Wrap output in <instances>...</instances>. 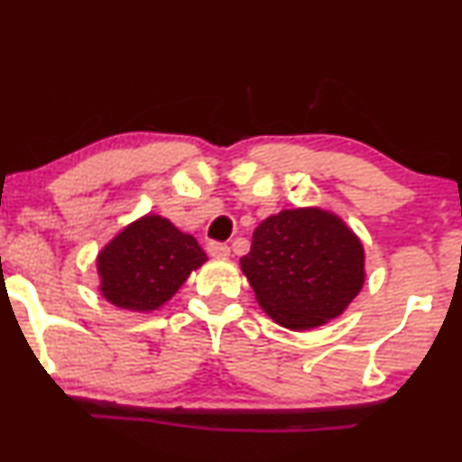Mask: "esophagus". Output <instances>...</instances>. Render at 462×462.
Masks as SVG:
<instances>
[{"mask_svg":"<svg viewBox=\"0 0 462 462\" xmlns=\"http://www.w3.org/2000/svg\"><path fill=\"white\" fill-rule=\"evenodd\" d=\"M207 252L210 255H215V258H227L230 255V247L226 245V243H219V241H210L207 245Z\"/></svg>","mask_w":462,"mask_h":462,"instance_id":"34e87169","label":"esophagus"}]
</instances>
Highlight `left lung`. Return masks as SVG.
<instances>
[{
	"mask_svg": "<svg viewBox=\"0 0 462 462\" xmlns=\"http://www.w3.org/2000/svg\"><path fill=\"white\" fill-rule=\"evenodd\" d=\"M241 269L275 322L303 331L340 316L364 286V247L336 215L282 210L255 227Z\"/></svg>",
	"mask_w": 462,
	"mask_h": 462,
	"instance_id": "1",
	"label": "left lung"
}]
</instances>
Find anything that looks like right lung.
Here are the masks:
<instances>
[{
	"label": "right lung",
	"instance_id": "add662e5",
	"mask_svg": "<svg viewBox=\"0 0 462 462\" xmlns=\"http://www.w3.org/2000/svg\"><path fill=\"white\" fill-rule=\"evenodd\" d=\"M207 254L171 221L148 215L122 230L98 255L105 299L122 310L148 312L171 299Z\"/></svg>",
	"mask_w": 462,
	"mask_h": 462
}]
</instances>
